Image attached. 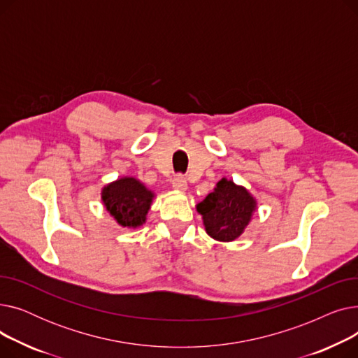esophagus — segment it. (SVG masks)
I'll return each instance as SVG.
<instances>
[{
  "label": "esophagus",
  "mask_w": 358,
  "mask_h": 358,
  "mask_svg": "<svg viewBox=\"0 0 358 358\" xmlns=\"http://www.w3.org/2000/svg\"><path fill=\"white\" fill-rule=\"evenodd\" d=\"M173 189H174L176 192L184 193V192H187V189H189V184H187V180H185L184 177L178 176V177H176V178L173 180Z\"/></svg>",
  "instance_id": "34e87169"
}]
</instances>
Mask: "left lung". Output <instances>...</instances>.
<instances>
[{
  "instance_id": "left-lung-1",
  "label": "left lung",
  "mask_w": 358,
  "mask_h": 358,
  "mask_svg": "<svg viewBox=\"0 0 358 358\" xmlns=\"http://www.w3.org/2000/svg\"><path fill=\"white\" fill-rule=\"evenodd\" d=\"M206 234L219 242L238 239L257 210V199L243 185L222 178L212 193L197 203Z\"/></svg>"
}]
</instances>
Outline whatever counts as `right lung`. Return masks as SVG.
<instances>
[{
    "instance_id": "obj_1",
    "label": "right lung",
    "mask_w": 358,
    "mask_h": 358,
    "mask_svg": "<svg viewBox=\"0 0 358 358\" xmlns=\"http://www.w3.org/2000/svg\"><path fill=\"white\" fill-rule=\"evenodd\" d=\"M155 193L135 177H120L101 189V201L122 228L136 229L146 223Z\"/></svg>"
}]
</instances>
